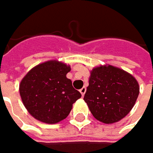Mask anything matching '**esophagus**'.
<instances>
[{
  "instance_id": "esophagus-1",
  "label": "esophagus",
  "mask_w": 153,
  "mask_h": 153,
  "mask_svg": "<svg viewBox=\"0 0 153 153\" xmlns=\"http://www.w3.org/2000/svg\"><path fill=\"white\" fill-rule=\"evenodd\" d=\"M85 91H86V88H85V87H83V88H81V89L79 90V92H80V94H82V96H84V95H85Z\"/></svg>"
}]
</instances>
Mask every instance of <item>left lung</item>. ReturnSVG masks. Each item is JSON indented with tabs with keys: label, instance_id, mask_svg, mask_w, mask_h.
<instances>
[{
	"label": "left lung",
	"instance_id": "obj_1",
	"mask_svg": "<svg viewBox=\"0 0 153 153\" xmlns=\"http://www.w3.org/2000/svg\"><path fill=\"white\" fill-rule=\"evenodd\" d=\"M84 100L93 116L104 124L118 122L128 114L139 95V84L128 72L101 65L90 72Z\"/></svg>",
	"mask_w": 153,
	"mask_h": 153
}]
</instances>
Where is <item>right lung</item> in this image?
Instances as JSON below:
<instances>
[{
  "mask_svg": "<svg viewBox=\"0 0 153 153\" xmlns=\"http://www.w3.org/2000/svg\"><path fill=\"white\" fill-rule=\"evenodd\" d=\"M70 66L57 59L31 68L19 84L22 102L32 117L46 124L65 119L81 94L67 77Z\"/></svg>",
  "mask_w": 153,
  "mask_h": 153,
  "instance_id": "right-lung-1",
  "label": "right lung"
}]
</instances>
